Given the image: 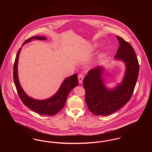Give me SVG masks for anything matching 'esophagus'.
<instances>
[{"instance_id": "esophagus-1", "label": "esophagus", "mask_w": 152, "mask_h": 152, "mask_svg": "<svg viewBox=\"0 0 152 152\" xmlns=\"http://www.w3.org/2000/svg\"><path fill=\"white\" fill-rule=\"evenodd\" d=\"M84 79V76L82 74H79L78 76V80H79V82L80 84H82L83 83V80Z\"/></svg>"}]
</instances>
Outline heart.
Here are the masks:
<instances>
[{"label": "heart", "instance_id": "obj_1", "mask_svg": "<svg viewBox=\"0 0 152 152\" xmlns=\"http://www.w3.org/2000/svg\"><path fill=\"white\" fill-rule=\"evenodd\" d=\"M95 47H96V46H95Z\"/></svg>", "mask_w": 152, "mask_h": 152}]
</instances>
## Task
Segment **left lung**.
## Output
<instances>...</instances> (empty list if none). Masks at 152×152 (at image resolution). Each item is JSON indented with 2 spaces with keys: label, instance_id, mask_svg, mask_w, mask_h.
I'll list each match as a JSON object with an SVG mask.
<instances>
[{
  "label": "left lung",
  "instance_id": "1",
  "mask_svg": "<svg viewBox=\"0 0 152 152\" xmlns=\"http://www.w3.org/2000/svg\"><path fill=\"white\" fill-rule=\"evenodd\" d=\"M116 37L120 46L115 58L125 65L121 82L113 88L106 87L102 65L91 69L83 80L87 107L97 116L109 115L122 108L129 101L137 80L139 64L134 50L123 38Z\"/></svg>",
  "mask_w": 152,
  "mask_h": 152
}]
</instances>
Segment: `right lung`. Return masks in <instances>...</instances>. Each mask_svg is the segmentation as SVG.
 Returning <instances> with one entry per match:
<instances>
[{
	"label": "right lung",
	"mask_w": 152,
	"mask_h": 152,
	"mask_svg": "<svg viewBox=\"0 0 152 152\" xmlns=\"http://www.w3.org/2000/svg\"><path fill=\"white\" fill-rule=\"evenodd\" d=\"M46 39L47 37L45 36H33L25 41L22 46L33 40H45ZM21 50L22 48H20L18 52L14 65L15 85L21 100L26 106L40 115L53 116L57 114L64 107L67 97L71 91L75 87L78 86L79 81L77 79V74L75 73L69 77H66L63 81L57 92L51 97L45 100H37L33 99L26 94L23 89L19 80L18 65Z\"/></svg>",
	"instance_id": "add662e5"
}]
</instances>
